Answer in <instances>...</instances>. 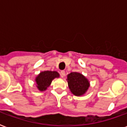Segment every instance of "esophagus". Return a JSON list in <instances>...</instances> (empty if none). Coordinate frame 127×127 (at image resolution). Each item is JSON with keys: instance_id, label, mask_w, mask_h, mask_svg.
I'll return each instance as SVG.
<instances>
[{"instance_id": "34e87169", "label": "esophagus", "mask_w": 127, "mask_h": 127, "mask_svg": "<svg viewBox=\"0 0 127 127\" xmlns=\"http://www.w3.org/2000/svg\"><path fill=\"white\" fill-rule=\"evenodd\" d=\"M61 76L63 78V77H64V76H65V71H64V70H62L61 72Z\"/></svg>"}]
</instances>
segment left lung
<instances>
[{"mask_svg":"<svg viewBox=\"0 0 127 127\" xmlns=\"http://www.w3.org/2000/svg\"><path fill=\"white\" fill-rule=\"evenodd\" d=\"M67 82L70 91L75 96H82L90 86L88 79L79 72H72L67 75Z\"/></svg>","mask_w":127,"mask_h":127,"instance_id":"8db88e82","label":"left lung"}]
</instances>
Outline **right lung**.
Here are the masks:
<instances>
[{"label":"right lung","instance_id":"1","mask_svg":"<svg viewBox=\"0 0 127 127\" xmlns=\"http://www.w3.org/2000/svg\"><path fill=\"white\" fill-rule=\"evenodd\" d=\"M59 74L57 71L45 70L38 74L35 79L36 87L40 91H44L47 87L51 85L52 81L55 78H59Z\"/></svg>","mask_w":127,"mask_h":127}]
</instances>
